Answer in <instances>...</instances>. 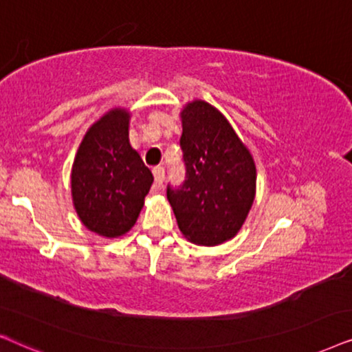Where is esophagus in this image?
<instances>
[{"label":"esophagus","mask_w":352,"mask_h":352,"mask_svg":"<svg viewBox=\"0 0 352 352\" xmlns=\"http://www.w3.org/2000/svg\"><path fill=\"white\" fill-rule=\"evenodd\" d=\"M153 175H154V182H156V185L161 186L164 182V177H166V170H164V167L157 166L153 168Z\"/></svg>","instance_id":"obj_1"}]
</instances>
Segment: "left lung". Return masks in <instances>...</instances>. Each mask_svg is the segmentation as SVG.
Wrapping results in <instances>:
<instances>
[{
    "instance_id": "obj_1",
    "label": "left lung",
    "mask_w": 352,
    "mask_h": 352,
    "mask_svg": "<svg viewBox=\"0 0 352 352\" xmlns=\"http://www.w3.org/2000/svg\"><path fill=\"white\" fill-rule=\"evenodd\" d=\"M186 179L167 186L180 232L191 243L217 246L240 232L256 195V164L230 122L209 102L180 112Z\"/></svg>"
}]
</instances>
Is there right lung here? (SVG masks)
Here are the masks:
<instances>
[{
    "mask_svg": "<svg viewBox=\"0 0 352 352\" xmlns=\"http://www.w3.org/2000/svg\"><path fill=\"white\" fill-rule=\"evenodd\" d=\"M129 124L127 109L106 112L88 129L70 173L78 219L106 238L125 235L133 227L154 180L130 144Z\"/></svg>",
    "mask_w": 352,
    "mask_h": 352,
    "instance_id": "obj_1",
    "label": "right lung"
}]
</instances>
